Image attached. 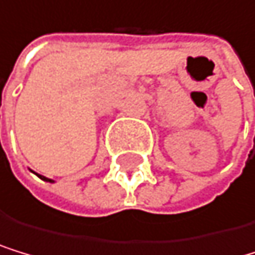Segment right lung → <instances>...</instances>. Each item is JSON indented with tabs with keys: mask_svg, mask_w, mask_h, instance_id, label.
I'll return each instance as SVG.
<instances>
[{
	"mask_svg": "<svg viewBox=\"0 0 255 255\" xmlns=\"http://www.w3.org/2000/svg\"><path fill=\"white\" fill-rule=\"evenodd\" d=\"M39 178H40V180H44V181H52V180H48V178H45V176H42V175H39Z\"/></svg>",
	"mask_w": 255,
	"mask_h": 255,
	"instance_id": "right-lung-1",
	"label": "right lung"
}]
</instances>
